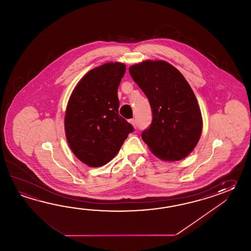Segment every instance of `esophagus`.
<instances>
[{
  "label": "esophagus",
  "instance_id": "34e87169",
  "mask_svg": "<svg viewBox=\"0 0 251 251\" xmlns=\"http://www.w3.org/2000/svg\"><path fill=\"white\" fill-rule=\"evenodd\" d=\"M129 123L131 124V125L133 126V127H135V126H136V121H135V119H130V120H129Z\"/></svg>",
  "mask_w": 251,
  "mask_h": 251
}]
</instances>
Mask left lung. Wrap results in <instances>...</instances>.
Segmentation results:
<instances>
[{"label":"left lung","mask_w":251,"mask_h":251,"mask_svg":"<svg viewBox=\"0 0 251 251\" xmlns=\"http://www.w3.org/2000/svg\"><path fill=\"white\" fill-rule=\"evenodd\" d=\"M149 100L152 122L142 133L160 160H183L197 146L203 129L198 100L185 77L163 60H146L129 68Z\"/></svg>","instance_id":"obj_1"}]
</instances>
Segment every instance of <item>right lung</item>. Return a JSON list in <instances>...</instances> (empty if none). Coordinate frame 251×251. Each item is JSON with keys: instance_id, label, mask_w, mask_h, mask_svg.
<instances>
[{"instance_id": "1", "label": "right lung", "mask_w": 251, "mask_h": 251, "mask_svg": "<svg viewBox=\"0 0 251 251\" xmlns=\"http://www.w3.org/2000/svg\"><path fill=\"white\" fill-rule=\"evenodd\" d=\"M125 73L123 63L101 64L88 72L70 96L64 116L66 140L75 156L91 168L112 160L133 131L118 114V89Z\"/></svg>"}]
</instances>
